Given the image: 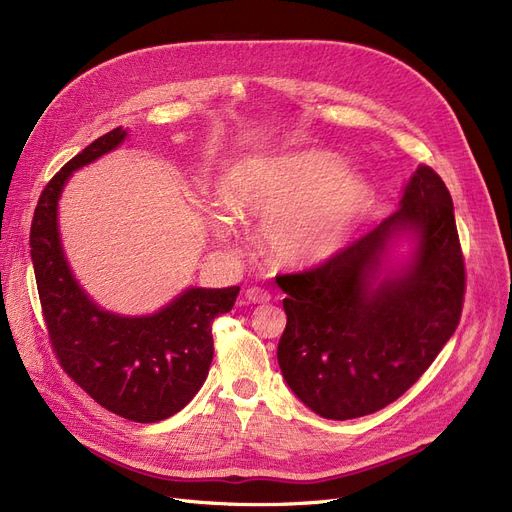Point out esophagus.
Masks as SVG:
<instances>
[{
  "label": "esophagus",
  "instance_id": "34e87169",
  "mask_svg": "<svg viewBox=\"0 0 512 512\" xmlns=\"http://www.w3.org/2000/svg\"><path fill=\"white\" fill-rule=\"evenodd\" d=\"M246 300L252 304H266L271 300V294L262 287H248L246 289Z\"/></svg>",
  "mask_w": 512,
  "mask_h": 512
}]
</instances>
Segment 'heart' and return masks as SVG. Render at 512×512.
Wrapping results in <instances>:
<instances>
[{
	"label": "heart",
	"instance_id": "obj_1",
	"mask_svg": "<svg viewBox=\"0 0 512 512\" xmlns=\"http://www.w3.org/2000/svg\"><path fill=\"white\" fill-rule=\"evenodd\" d=\"M223 202L237 214H266L262 237L279 262L314 264L344 246L371 206V187L344 173L335 154L300 152L237 164L223 181Z\"/></svg>",
	"mask_w": 512,
	"mask_h": 512
}]
</instances>
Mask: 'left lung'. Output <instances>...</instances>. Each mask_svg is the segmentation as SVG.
Masks as SVG:
<instances>
[{
    "instance_id": "left-lung-1",
    "label": "left lung",
    "mask_w": 512,
    "mask_h": 512,
    "mask_svg": "<svg viewBox=\"0 0 512 512\" xmlns=\"http://www.w3.org/2000/svg\"><path fill=\"white\" fill-rule=\"evenodd\" d=\"M415 232L413 262L377 288L386 241ZM287 325L277 358L287 385L316 415L348 421L398 400L419 381L458 327L465 258L450 191L419 166L400 208L319 266L277 275Z\"/></svg>"
}]
</instances>
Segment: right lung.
Instances as JSON below:
<instances>
[{
	"label": "right lung",
	"instance_id": "add662e5",
	"mask_svg": "<svg viewBox=\"0 0 512 512\" xmlns=\"http://www.w3.org/2000/svg\"><path fill=\"white\" fill-rule=\"evenodd\" d=\"M127 137L118 127L68 160L41 191L31 225V258L43 319L64 373L106 410L135 423L173 417L208 377L212 321L229 312L239 287H191L152 316L97 308L72 277L58 233L64 183Z\"/></svg>",
	"mask_w": 512,
	"mask_h": 512
}]
</instances>
